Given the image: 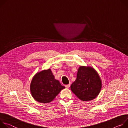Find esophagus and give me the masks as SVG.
Here are the masks:
<instances>
[{"instance_id": "1", "label": "esophagus", "mask_w": 128, "mask_h": 128, "mask_svg": "<svg viewBox=\"0 0 128 128\" xmlns=\"http://www.w3.org/2000/svg\"><path fill=\"white\" fill-rule=\"evenodd\" d=\"M65 86H66V88H70V84H66V85Z\"/></svg>"}]
</instances>
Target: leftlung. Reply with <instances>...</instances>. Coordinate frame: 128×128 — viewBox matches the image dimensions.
<instances>
[{"label":"left lung","instance_id":"1","mask_svg":"<svg viewBox=\"0 0 128 128\" xmlns=\"http://www.w3.org/2000/svg\"><path fill=\"white\" fill-rule=\"evenodd\" d=\"M102 88V81L96 70L90 66H80L77 78L70 86L72 92L84 101L96 98Z\"/></svg>","mask_w":128,"mask_h":128}]
</instances>
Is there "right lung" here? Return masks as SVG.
<instances>
[{
    "label": "right lung",
    "instance_id": "obj_1",
    "mask_svg": "<svg viewBox=\"0 0 128 128\" xmlns=\"http://www.w3.org/2000/svg\"><path fill=\"white\" fill-rule=\"evenodd\" d=\"M65 88L56 80L51 69L37 73L31 82L30 92L34 100L42 103L51 102Z\"/></svg>",
    "mask_w": 128,
    "mask_h": 128
}]
</instances>
